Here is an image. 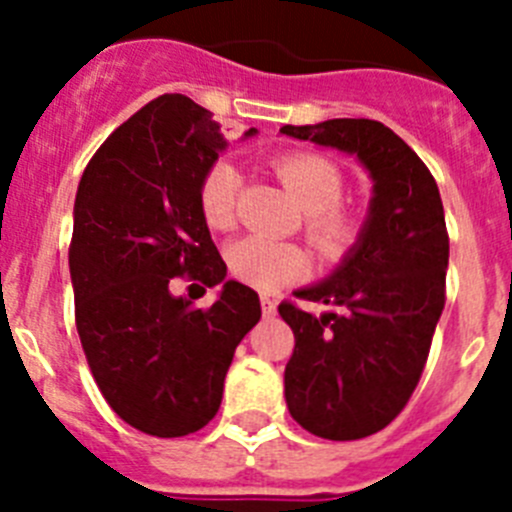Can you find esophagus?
<instances>
[{
	"mask_svg": "<svg viewBox=\"0 0 512 512\" xmlns=\"http://www.w3.org/2000/svg\"><path fill=\"white\" fill-rule=\"evenodd\" d=\"M261 312H264L266 318H271V315H277V300H271V297H261Z\"/></svg>",
	"mask_w": 512,
	"mask_h": 512,
	"instance_id": "esophagus-1",
	"label": "esophagus"
}]
</instances>
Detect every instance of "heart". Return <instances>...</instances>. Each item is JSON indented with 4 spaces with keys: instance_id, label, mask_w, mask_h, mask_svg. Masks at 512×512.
Returning a JSON list of instances; mask_svg holds the SVG:
<instances>
[{
    "instance_id": "1",
    "label": "heart",
    "mask_w": 512,
    "mask_h": 512,
    "mask_svg": "<svg viewBox=\"0 0 512 512\" xmlns=\"http://www.w3.org/2000/svg\"><path fill=\"white\" fill-rule=\"evenodd\" d=\"M274 171L305 207V235L328 261L343 259L359 243L364 217L343 205L346 176L333 158L315 151H292L274 158ZM241 174L228 158H217L202 171L197 184V207L212 230H228L235 220ZM238 282L259 292H277L307 274L310 261L297 243L269 241L248 235L225 253Z\"/></svg>"
}]
</instances>
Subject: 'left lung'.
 I'll return each mask as SVG.
<instances>
[{"mask_svg":"<svg viewBox=\"0 0 512 512\" xmlns=\"http://www.w3.org/2000/svg\"><path fill=\"white\" fill-rule=\"evenodd\" d=\"M282 133L354 153L374 179L359 243L333 277L295 292L336 312L315 318L297 302L279 305L295 333L284 369L289 413L315 436L356 441L402 413L428 361L449 269L441 194L418 153L377 120L341 117Z\"/></svg>","mask_w":512,"mask_h":512,"instance_id":"left-lung-1","label":"left lung"}]
</instances>
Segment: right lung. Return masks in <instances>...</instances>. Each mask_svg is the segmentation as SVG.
<instances>
[{
	"label": "right lung",
	"mask_w": 512,
	"mask_h": 512,
	"mask_svg": "<svg viewBox=\"0 0 512 512\" xmlns=\"http://www.w3.org/2000/svg\"><path fill=\"white\" fill-rule=\"evenodd\" d=\"M223 148L210 110L161 94L97 148L76 192L69 269L81 348L107 405L148 436H189L215 418L235 346L261 318L259 295L225 282L197 207L202 171ZM184 273L224 282L215 306L194 311L170 295Z\"/></svg>",
	"instance_id": "right-lung-1"
}]
</instances>
